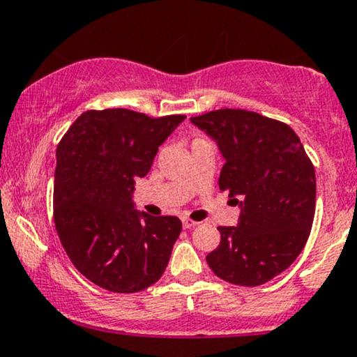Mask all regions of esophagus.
I'll return each instance as SVG.
<instances>
[{"label":"esophagus","instance_id":"34e87169","mask_svg":"<svg viewBox=\"0 0 357 357\" xmlns=\"http://www.w3.org/2000/svg\"><path fill=\"white\" fill-rule=\"evenodd\" d=\"M196 225H198V223H196V221H192L191 218H183V228H186V230H188V228L196 227Z\"/></svg>","mask_w":357,"mask_h":357}]
</instances>
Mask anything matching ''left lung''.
Instances as JSON below:
<instances>
[{
    "label": "left lung",
    "mask_w": 357,
    "mask_h": 357,
    "mask_svg": "<svg viewBox=\"0 0 357 357\" xmlns=\"http://www.w3.org/2000/svg\"><path fill=\"white\" fill-rule=\"evenodd\" d=\"M191 122L218 144L220 190L240 206L238 227H218L221 241L208 265L230 284H265L294 264L310 235L312 161L289 126L257 112L220 109Z\"/></svg>",
    "instance_id": "left-lung-1"
}]
</instances>
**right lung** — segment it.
<instances>
[{"instance_id": "right-lung-1", "label": "right lung", "mask_w": 357, "mask_h": 357, "mask_svg": "<svg viewBox=\"0 0 357 357\" xmlns=\"http://www.w3.org/2000/svg\"><path fill=\"white\" fill-rule=\"evenodd\" d=\"M186 116L87 110L56 147L53 220L75 268L102 289L141 292L165 273L181 233L176 216L134 210V179Z\"/></svg>"}]
</instances>
